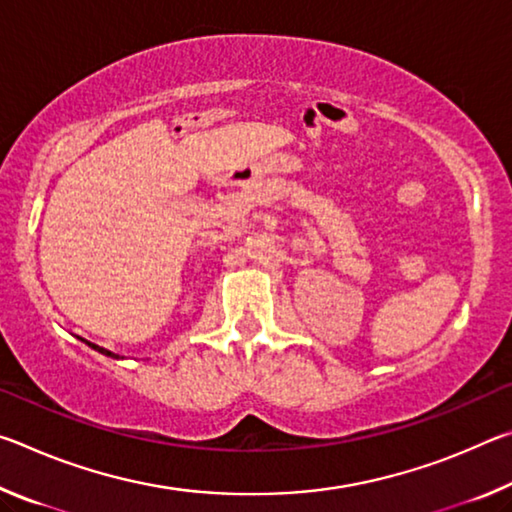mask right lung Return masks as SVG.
Returning a JSON list of instances; mask_svg holds the SVG:
<instances>
[{
    "label": "right lung",
    "instance_id": "right-lung-1",
    "mask_svg": "<svg viewBox=\"0 0 512 512\" xmlns=\"http://www.w3.org/2000/svg\"><path fill=\"white\" fill-rule=\"evenodd\" d=\"M85 343H88V341H85ZM90 345V348L92 350H97V352H101L103 354V357H110V359H121L119 357V354H115V352H110V350H106V348H99V345H94V343H88Z\"/></svg>",
    "mask_w": 512,
    "mask_h": 512
}]
</instances>
